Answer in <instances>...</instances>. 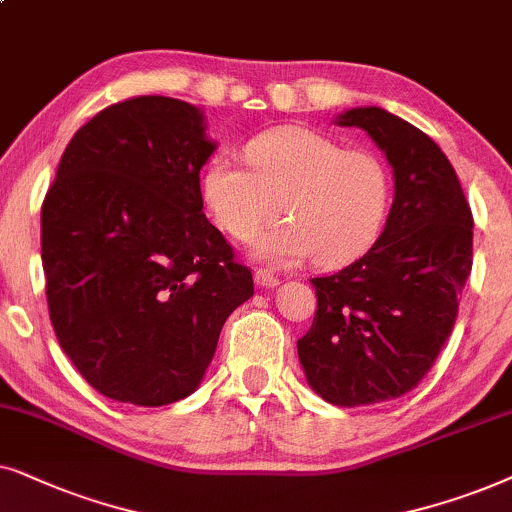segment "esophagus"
I'll list each match as a JSON object with an SVG mask.
<instances>
[{"mask_svg": "<svg viewBox=\"0 0 512 512\" xmlns=\"http://www.w3.org/2000/svg\"><path fill=\"white\" fill-rule=\"evenodd\" d=\"M255 285L262 290H271V288H278L281 281H278V276L269 274V271H255Z\"/></svg>", "mask_w": 512, "mask_h": 512, "instance_id": "obj_1", "label": "esophagus"}]
</instances>
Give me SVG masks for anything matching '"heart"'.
Wrapping results in <instances>:
<instances>
[{
	"label": "heart",
	"instance_id": "b5f03b06",
	"mask_svg": "<svg viewBox=\"0 0 512 512\" xmlns=\"http://www.w3.org/2000/svg\"><path fill=\"white\" fill-rule=\"evenodd\" d=\"M250 168L217 154L201 175L210 220L234 241H252L278 210L290 222L264 234L257 260L292 267L313 257L342 269L367 255L384 234L393 206V170L370 149H346L304 126H278L245 145Z\"/></svg>",
	"mask_w": 512,
	"mask_h": 512
}]
</instances>
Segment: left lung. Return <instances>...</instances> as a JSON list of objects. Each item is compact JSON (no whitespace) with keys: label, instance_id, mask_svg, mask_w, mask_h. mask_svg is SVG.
Listing matches in <instances>:
<instances>
[{"label":"left lung","instance_id":"left-lung-1","mask_svg":"<svg viewBox=\"0 0 512 512\" xmlns=\"http://www.w3.org/2000/svg\"><path fill=\"white\" fill-rule=\"evenodd\" d=\"M335 124L363 128L386 154L393 206L367 255L311 278L318 309L297 353L320 398L358 407L400 398L433 367L473 267V215L452 163L419 128L381 107L346 109Z\"/></svg>","mask_w":512,"mask_h":512}]
</instances>
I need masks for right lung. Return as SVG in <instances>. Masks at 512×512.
Instances as JSON below:
<instances>
[{
  "label": "right lung",
  "mask_w": 512,
  "mask_h": 512,
  "mask_svg": "<svg viewBox=\"0 0 512 512\" xmlns=\"http://www.w3.org/2000/svg\"><path fill=\"white\" fill-rule=\"evenodd\" d=\"M215 142L199 107L140 95L79 128L42 206L53 330L95 391L140 407L194 393L252 297L201 201Z\"/></svg>",
  "instance_id": "obj_1"
}]
</instances>
